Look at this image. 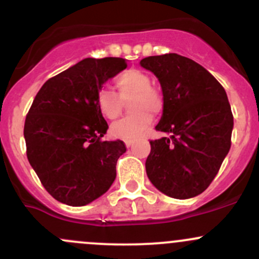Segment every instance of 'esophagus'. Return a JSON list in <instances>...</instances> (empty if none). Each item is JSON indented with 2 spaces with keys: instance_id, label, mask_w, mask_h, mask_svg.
<instances>
[{
  "instance_id": "34e87169",
  "label": "esophagus",
  "mask_w": 259,
  "mask_h": 259,
  "mask_svg": "<svg viewBox=\"0 0 259 259\" xmlns=\"http://www.w3.org/2000/svg\"><path fill=\"white\" fill-rule=\"evenodd\" d=\"M133 142H135V141H132V140H127V141H124V143H126V147H127V148H130V147L132 146Z\"/></svg>"
}]
</instances>
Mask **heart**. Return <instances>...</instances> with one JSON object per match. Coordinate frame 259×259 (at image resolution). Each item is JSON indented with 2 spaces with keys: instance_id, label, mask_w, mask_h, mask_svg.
<instances>
[{
  "instance_id": "obj_1",
  "label": "heart",
  "mask_w": 259,
  "mask_h": 259,
  "mask_svg": "<svg viewBox=\"0 0 259 259\" xmlns=\"http://www.w3.org/2000/svg\"><path fill=\"white\" fill-rule=\"evenodd\" d=\"M151 77L144 71L131 69L115 79L117 94L102 89L97 94V107L108 119H116L123 111L124 102H130L131 116L122 118L111 127V133L117 138L135 140L151 127L153 115H159L164 108L162 94L153 88Z\"/></svg>"
}]
</instances>
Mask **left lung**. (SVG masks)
Returning <instances> with one entry per match:
<instances>
[{
	"label": "left lung",
	"mask_w": 259,
	"mask_h": 259,
	"mask_svg": "<svg viewBox=\"0 0 259 259\" xmlns=\"http://www.w3.org/2000/svg\"><path fill=\"white\" fill-rule=\"evenodd\" d=\"M141 65L159 80L164 108L151 141L146 171L174 199H189L211 184L230 151L233 116L225 89L200 64L175 53L144 58Z\"/></svg>",
	"instance_id": "left-lung-1"
}]
</instances>
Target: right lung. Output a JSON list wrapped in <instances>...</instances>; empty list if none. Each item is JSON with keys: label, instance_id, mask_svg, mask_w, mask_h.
<instances>
[{"label": "right lung", "instance_id": "add662e5", "mask_svg": "<svg viewBox=\"0 0 259 259\" xmlns=\"http://www.w3.org/2000/svg\"><path fill=\"white\" fill-rule=\"evenodd\" d=\"M127 68L122 58H86L44 82L24 122L27 158L58 201L84 206L105 194L126 152L122 141H102L108 128L97 94Z\"/></svg>", "mask_w": 259, "mask_h": 259}]
</instances>
